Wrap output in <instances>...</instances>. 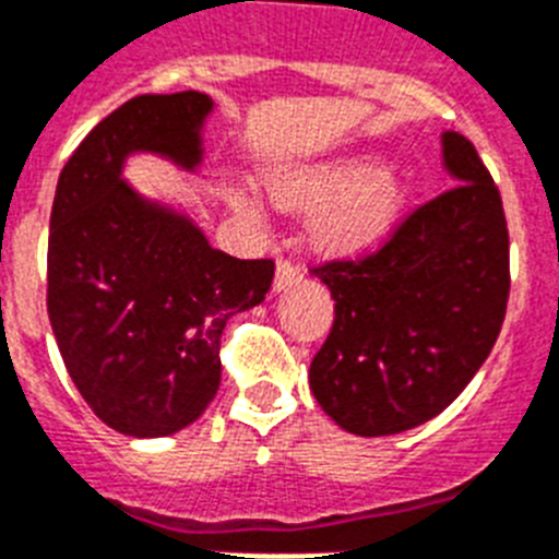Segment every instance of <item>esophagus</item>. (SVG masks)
Returning <instances> with one entry per match:
<instances>
[{"instance_id":"34e87169","label":"esophagus","mask_w":559,"mask_h":559,"mask_svg":"<svg viewBox=\"0 0 559 559\" xmlns=\"http://www.w3.org/2000/svg\"><path fill=\"white\" fill-rule=\"evenodd\" d=\"M299 280H302V269H299L297 262L288 260V257H280V262H276L274 288L283 290V288H288L290 283H299Z\"/></svg>"}]
</instances>
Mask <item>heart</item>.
I'll use <instances>...</instances> for the list:
<instances>
[{
	"label": "heart",
	"mask_w": 559,
	"mask_h": 559,
	"mask_svg": "<svg viewBox=\"0 0 559 559\" xmlns=\"http://www.w3.org/2000/svg\"><path fill=\"white\" fill-rule=\"evenodd\" d=\"M288 206H329L317 214L313 234L331 248H359L376 240L399 209V189L370 164L328 171H299L276 183Z\"/></svg>",
	"instance_id": "b5f03b06"
}]
</instances>
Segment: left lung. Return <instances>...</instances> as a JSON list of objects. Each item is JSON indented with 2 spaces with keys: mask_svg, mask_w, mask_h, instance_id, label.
<instances>
[{
  "mask_svg": "<svg viewBox=\"0 0 559 559\" xmlns=\"http://www.w3.org/2000/svg\"><path fill=\"white\" fill-rule=\"evenodd\" d=\"M457 183L407 212L373 251L313 262L333 328L311 361L319 407L353 436H393L455 402L498 342L509 228L478 150L443 135Z\"/></svg>",
  "mask_w": 559,
  "mask_h": 559,
  "instance_id": "obj_1",
  "label": "left lung"
}]
</instances>
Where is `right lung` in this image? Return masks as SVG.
Masks as SVG:
<instances>
[{
	"label": "right lung",
	"mask_w": 559,
	"mask_h": 559,
	"mask_svg": "<svg viewBox=\"0 0 559 559\" xmlns=\"http://www.w3.org/2000/svg\"><path fill=\"white\" fill-rule=\"evenodd\" d=\"M209 109L194 90L138 95L79 143L56 186L47 317L84 402L123 436H171L203 416L221 388L223 328L274 280V260L217 251L121 180L132 150L198 164Z\"/></svg>",
	"instance_id": "1"
}]
</instances>
